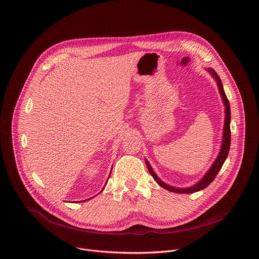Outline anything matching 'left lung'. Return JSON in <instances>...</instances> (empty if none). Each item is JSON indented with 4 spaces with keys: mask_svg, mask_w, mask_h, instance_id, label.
I'll return each mask as SVG.
<instances>
[{
    "mask_svg": "<svg viewBox=\"0 0 259 259\" xmlns=\"http://www.w3.org/2000/svg\"><path fill=\"white\" fill-rule=\"evenodd\" d=\"M207 71L212 75V77H214V79L218 82V86H219V91L221 94V97L223 99V102L225 104L226 107V117H225V126H224V134H223V142H222V148L221 151L217 157V159L214 160V162L212 163V165L210 166V168L208 169L207 173L205 174V176L194 186L190 187V188H176V187H171L165 183H163L156 175L154 171L152 170L151 166L149 165L148 161L145 159L147 168L149 170L150 175L153 177V179L157 182V184L159 186H161L162 188L171 191V192H176V193H194L197 191H200L204 188H206L215 178V176L218 175V173L220 171V169L222 168L228 154H229V150H230V145H231V129H230V122H231V109H230V103L229 100L225 94L224 88H223V83L221 78L219 77V75L217 74V72L213 69H207Z\"/></svg>",
    "mask_w": 259,
    "mask_h": 259,
    "instance_id": "obj_1",
    "label": "left lung"
}]
</instances>
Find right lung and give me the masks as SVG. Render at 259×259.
Wrapping results in <instances>:
<instances>
[{"mask_svg": "<svg viewBox=\"0 0 259 259\" xmlns=\"http://www.w3.org/2000/svg\"><path fill=\"white\" fill-rule=\"evenodd\" d=\"M110 176H111V175H110ZM110 176H109V178H110ZM80 202H81V201H80Z\"/></svg>", "mask_w": 259, "mask_h": 259, "instance_id": "1", "label": "right lung"}]
</instances>
